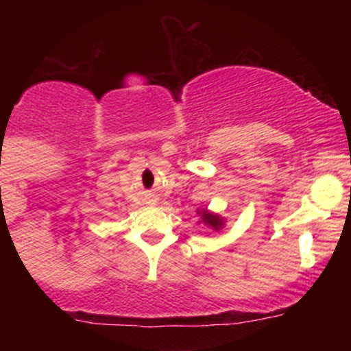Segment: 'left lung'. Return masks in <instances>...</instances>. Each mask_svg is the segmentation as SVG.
Here are the masks:
<instances>
[{"instance_id": "left-lung-1", "label": "left lung", "mask_w": 351, "mask_h": 351, "mask_svg": "<svg viewBox=\"0 0 351 351\" xmlns=\"http://www.w3.org/2000/svg\"><path fill=\"white\" fill-rule=\"evenodd\" d=\"M198 217H200V221L204 226H207L208 229H212L214 232H219L222 228L226 226V219L222 217V215L215 214V212L208 210V208H198L197 210Z\"/></svg>"}]
</instances>
